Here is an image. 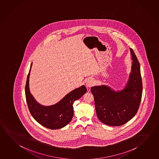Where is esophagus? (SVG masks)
<instances>
[{"mask_svg": "<svg viewBox=\"0 0 159 159\" xmlns=\"http://www.w3.org/2000/svg\"><path fill=\"white\" fill-rule=\"evenodd\" d=\"M94 80L93 79H89L86 82V86L91 87L94 84Z\"/></svg>", "mask_w": 159, "mask_h": 159, "instance_id": "obj_1", "label": "esophagus"}]
</instances>
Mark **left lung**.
Segmentation results:
<instances>
[{
    "label": "left lung",
    "instance_id": "1",
    "mask_svg": "<svg viewBox=\"0 0 159 159\" xmlns=\"http://www.w3.org/2000/svg\"><path fill=\"white\" fill-rule=\"evenodd\" d=\"M132 72L128 84L120 92H115L108 86H93L91 92L94 98L96 113L99 120L107 125L120 126L136 115L142 94V81L140 65L134 50Z\"/></svg>",
    "mask_w": 159,
    "mask_h": 159
}]
</instances>
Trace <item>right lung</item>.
Masks as SVG:
<instances>
[{
	"instance_id": "right-lung-1",
	"label": "right lung",
	"mask_w": 159,
	"mask_h": 159,
	"mask_svg": "<svg viewBox=\"0 0 159 159\" xmlns=\"http://www.w3.org/2000/svg\"><path fill=\"white\" fill-rule=\"evenodd\" d=\"M30 66L25 86L26 102L32 116L37 122L46 128L56 129L67 125L74 115L73 103L83 95L86 91L85 86H81L68 93L62 100L53 106H42L34 100L29 90Z\"/></svg>"
}]
</instances>
